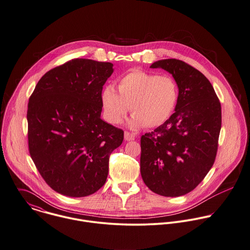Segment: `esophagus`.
I'll return each instance as SVG.
<instances>
[{
  "mask_svg": "<svg viewBox=\"0 0 250 250\" xmlns=\"http://www.w3.org/2000/svg\"><path fill=\"white\" fill-rule=\"evenodd\" d=\"M134 138H135V134L134 133H131V132H128V131L125 132V140L132 141V140H134Z\"/></svg>",
  "mask_w": 250,
  "mask_h": 250,
  "instance_id": "esophagus-1",
  "label": "esophagus"
}]
</instances>
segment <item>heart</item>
Here are the masks:
<instances>
[{
	"label": "heart",
	"mask_w": 250,
	"mask_h": 250,
	"mask_svg": "<svg viewBox=\"0 0 250 250\" xmlns=\"http://www.w3.org/2000/svg\"><path fill=\"white\" fill-rule=\"evenodd\" d=\"M118 92L112 85L106 86L101 94L105 119L120 124L131 108V125L156 127L172 115L179 97L176 80L167 74L133 69L120 78Z\"/></svg>",
	"instance_id": "obj_1"
}]
</instances>
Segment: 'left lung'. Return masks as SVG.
Listing matches in <instances>:
<instances>
[{"label": "left lung", "mask_w": 250, "mask_h": 250, "mask_svg": "<svg viewBox=\"0 0 250 250\" xmlns=\"http://www.w3.org/2000/svg\"><path fill=\"white\" fill-rule=\"evenodd\" d=\"M150 67L172 74L179 97L175 113L141 137V176L152 192L178 197L193 190L213 165L221 105L210 82L187 62L166 59Z\"/></svg>", "instance_id": "obj_1"}]
</instances>
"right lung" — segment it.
I'll list each match as a JSON object with an SVG mask.
<instances>
[{"label":"right lung","instance_id":"obj_1","mask_svg":"<svg viewBox=\"0 0 250 250\" xmlns=\"http://www.w3.org/2000/svg\"><path fill=\"white\" fill-rule=\"evenodd\" d=\"M113 63L74 59L46 72L28 103L31 157L52 189L85 197L106 182L124 131L101 120V93Z\"/></svg>","mask_w":250,"mask_h":250}]
</instances>
